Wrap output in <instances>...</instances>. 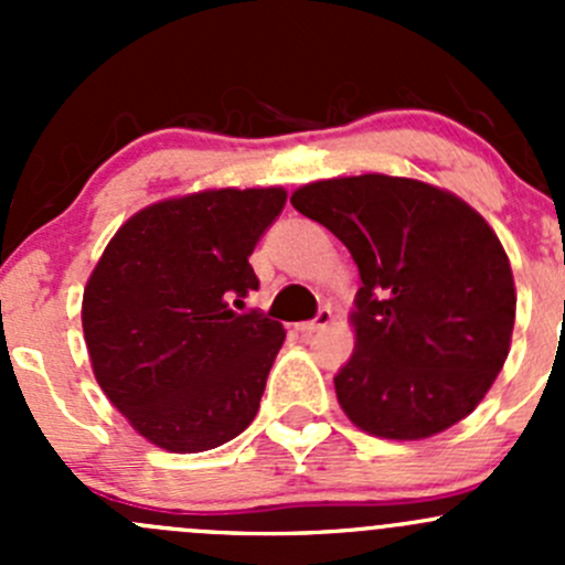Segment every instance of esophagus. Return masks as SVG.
Returning a JSON list of instances; mask_svg holds the SVG:
<instances>
[{
    "label": "esophagus",
    "mask_w": 565,
    "mask_h": 565,
    "mask_svg": "<svg viewBox=\"0 0 565 565\" xmlns=\"http://www.w3.org/2000/svg\"><path fill=\"white\" fill-rule=\"evenodd\" d=\"M330 322H333V315H330V309H322L315 319H311V322H300L298 330H300V333H303V335H311V333H317V330L328 328Z\"/></svg>",
    "instance_id": "34e87169"
}]
</instances>
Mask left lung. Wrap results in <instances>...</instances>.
Returning <instances> with one entry per match:
<instances>
[{"label": "left lung", "mask_w": 565, "mask_h": 565, "mask_svg": "<svg viewBox=\"0 0 565 565\" xmlns=\"http://www.w3.org/2000/svg\"><path fill=\"white\" fill-rule=\"evenodd\" d=\"M289 202L361 273L355 352L333 377L347 418L396 443L467 418L509 358L516 317L511 262L487 218L446 188L391 174L317 180Z\"/></svg>", "instance_id": "obj_1"}]
</instances>
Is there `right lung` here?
I'll return each mask as SVG.
<instances>
[{"mask_svg":"<svg viewBox=\"0 0 565 565\" xmlns=\"http://www.w3.org/2000/svg\"><path fill=\"white\" fill-rule=\"evenodd\" d=\"M284 204L281 185L161 199L119 226L89 273L82 328L93 374L152 446L210 451L259 413L287 330L230 300L259 287L248 256Z\"/></svg>","mask_w":565,"mask_h":565,"instance_id":"obj_1","label":"right lung"}]
</instances>
